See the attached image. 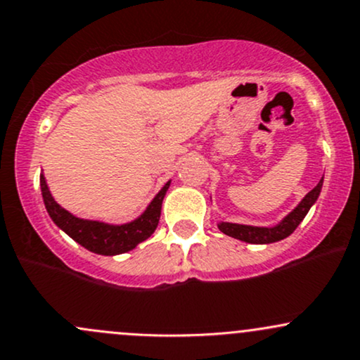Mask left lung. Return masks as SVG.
Instances as JSON below:
<instances>
[{
    "label": "left lung",
    "instance_id": "1",
    "mask_svg": "<svg viewBox=\"0 0 360 360\" xmlns=\"http://www.w3.org/2000/svg\"><path fill=\"white\" fill-rule=\"evenodd\" d=\"M321 187H323V179L319 180V184L309 192L307 195L300 200L299 206L295 207L287 218H283V221L280 225L273 228H262V226H249V225H237V223H225L221 221L218 225L219 230L228 237L238 238V240L247 242V243H273L278 240H283L288 235L293 233L297 226L300 225V221L305 218L309 210H311L312 204L318 200Z\"/></svg>",
    "mask_w": 360,
    "mask_h": 360
}]
</instances>
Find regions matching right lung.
Instances as JSON below:
<instances>
[{
    "mask_svg": "<svg viewBox=\"0 0 360 360\" xmlns=\"http://www.w3.org/2000/svg\"><path fill=\"white\" fill-rule=\"evenodd\" d=\"M169 187V181L158 192L153 202L149 204L148 210L142 212L137 219L127 223V225H106L99 221H89V219H80L73 216L67 210L60 206L53 199L48 185H46L44 176L41 175V192L44 199L46 210L53 221L56 223L67 235H70L75 242L86 247L87 250L103 256H117V254L129 252L135 249L141 242L149 238L156 230L161 216V204Z\"/></svg>",
    "mask_w": 360,
    "mask_h": 360,
    "instance_id": "right-lung-1",
    "label": "right lung"
}]
</instances>
